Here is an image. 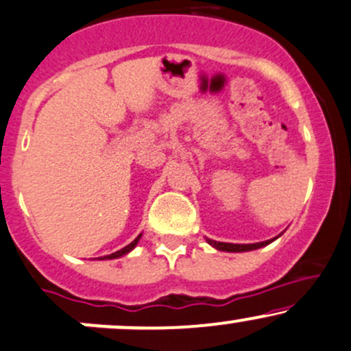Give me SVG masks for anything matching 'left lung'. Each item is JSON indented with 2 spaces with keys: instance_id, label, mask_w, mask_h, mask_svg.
<instances>
[{
  "instance_id": "obj_1",
  "label": "left lung",
  "mask_w": 351,
  "mask_h": 351,
  "mask_svg": "<svg viewBox=\"0 0 351 351\" xmlns=\"http://www.w3.org/2000/svg\"><path fill=\"white\" fill-rule=\"evenodd\" d=\"M280 237V234H278ZM271 238V240H267V241H260V243H248V245H238V243H223V241H215V240H210V238H206V241L210 243L213 248L219 250V252H232V253H240V252H252V250H258L261 248V246H267L271 243V241H275L276 238Z\"/></svg>"
}]
</instances>
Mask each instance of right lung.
<instances>
[{
  "mask_svg": "<svg viewBox=\"0 0 351 351\" xmlns=\"http://www.w3.org/2000/svg\"><path fill=\"white\" fill-rule=\"evenodd\" d=\"M140 238H141V234H138V237L134 238V240L132 241V243H130V245H126L125 248L118 250V252L111 253V255H106V256H101V258H98V260H113V258H119V256L126 255V253H130V252H132V250L134 248V246H136L138 241H140Z\"/></svg>",
  "mask_w": 351,
  "mask_h": 351,
  "instance_id": "add662e5",
  "label": "right lung"
}]
</instances>
